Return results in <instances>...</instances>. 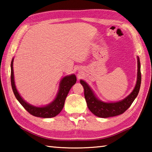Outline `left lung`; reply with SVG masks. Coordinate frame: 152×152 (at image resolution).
I'll use <instances>...</instances> for the list:
<instances>
[{
  "mask_svg": "<svg viewBox=\"0 0 152 152\" xmlns=\"http://www.w3.org/2000/svg\"><path fill=\"white\" fill-rule=\"evenodd\" d=\"M137 80L134 90L123 101L117 102H103L99 101L95 96L93 92L85 82L80 80V83L84 87V97L89 110L94 115L102 118L115 117L123 114L127 110L134 101L139 93L141 86V74L140 70V61L137 57Z\"/></svg>",
  "mask_w": 152,
  "mask_h": 152,
  "instance_id": "1",
  "label": "left lung"
}]
</instances>
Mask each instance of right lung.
<instances>
[{
    "instance_id": "add662e5",
    "label": "right lung",
    "mask_w": 152,
    "mask_h": 152,
    "mask_svg": "<svg viewBox=\"0 0 152 152\" xmlns=\"http://www.w3.org/2000/svg\"><path fill=\"white\" fill-rule=\"evenodd\" d=\"M12 64H13V59L12 60L11 64V82L12 89L15 97H16V99L18 100V101L20 102V104L25 108V110H27L31 115L37 117L51 118L56 117V115H58L63 109L66 98L67 96V95H68L69 91H70V88L72 87L74 84H75L76 83V76L73 74V75L64 77V78L61 80L60 85V89H59V92L57 96H56V99L51 102V104L43 107H36L27 103V102L22 99L21 96H20L19 92H17V90L16 88V87H15L14 81L13 67H12L13 65H12Z\"/></svg>"
}]
</instances>
